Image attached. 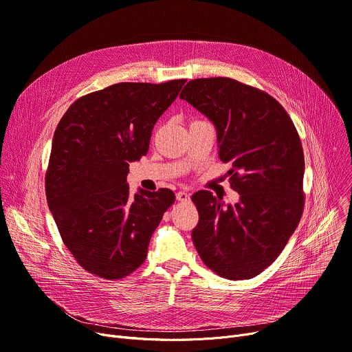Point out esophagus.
I'll use <instances>...</instances> for the list:
<instances>
[{
	"instance_id": "obj_1",
	"label": "esophagus",
	"mask_w": 352,
	"mask_h": 352,
	"mask_svg": "<svg viewBox=\"0 0 352 352\" xmlns=\"http://www.w3.org/2000/svg\"><path fill=\"white\" fill-rule=\"evenodd\" d=\"M177 199L181 202H187L190 199V195L186 191H179V192H177Z\"/></svg>"
}]
</instances>
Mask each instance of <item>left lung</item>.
I'll return each mask as SVG.
<instances>
[{
	"instance_id": "obj_1",
	"label": "left lung",
	"mask_w": 352,
	"mask_h": 352,
	"mask_svg": "<svg viewBox=\"0 0 352 352\" xmlns=\"http://www.w3.org/2000/svg\"><path fill=\"white\" fill-rule=\"evenodd\" d=\"M217 128L235 206L201 190L192 243L204 264L227 280H250L270 267L304 211V153L284 107L265 91L232 78H198L179 94Z\"/></svg>"
}]
</instances>
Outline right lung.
<instances>
[{
  "instance_id": "right-lung-1",
  "label": "right lung",
  "mask_w": 352,
  "mask_h": 352,
  "mask_svg": "<svg viewBox=\"0 0 352 352\" xmlns=\"http://www.w3.org/2000/svg\"><path fill=\"white\" fill-rule=\"evenodd\" d=\"M186 80L118 82L74 101L55 128L45 195L63 243L89 274L121 280L146 258L168 188L129 195V162L146 155L158 118Z\"/></svg>"
}]
</instances>
